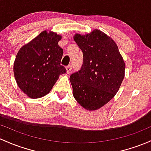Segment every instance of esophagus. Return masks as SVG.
Wrapping results in <instances>:
<instances>
[{
	"mask_svg": "<svg viewBox=\"0 0 151 151\" xmlns=\"http://www.w3.org/2000/svg\"><path fill=\"white\" fill-rule=\"evenodd\" d=\"M66 69H67V74H69V73L71 72V71H72V66H71V65L67 66V67H66Z\"/></svg>",
	"mask_w": 151,
	"mask_h": 151,
	"instance_id": "34e87169",
	"label": "esophagus"
}]
</instances>
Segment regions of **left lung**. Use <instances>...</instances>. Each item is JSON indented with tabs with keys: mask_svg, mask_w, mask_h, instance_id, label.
Instances as JSON below:
<instances>
[{
	"mask_svg": "<svg viewBox=\"0 0 151 151\" xmlns=\"http://www.w3.org/2000/svg\"><path fill=\"white\" fill-rule=\"evenodd\" d=\"M74 39L83 53V64L69 78L73 95L84 108L97 110L117 92L125 64L115 41L101 31L76 34Z\"/></svg>",
	"mask_w": 151,
	"mask_h": 151,
	"instance_id": "obj_1",
	"label": "left lung"
}]
</instances>
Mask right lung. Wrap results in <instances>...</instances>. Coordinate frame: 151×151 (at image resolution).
Instances as JSON below:
<instances>
[{
    "instance_id": "obj_1",
    "label": "right lung",
    "mask_w": 151,
    "mask_h": 151,
    "mask_svg": "<svg viewBox=\"0 0 151 151\" xmlns=\"http://www.w3.org/2000/svg\"><path fill=\"white\" fill-rule=\"evenodd\" d=\"M60 39L55 33L44 31L18 52L14 65L15 78L20 89L31 98L47 94L59 75L67 72L61 65L64 51L58 45Z\"/></svg>"
}]
</instances>
